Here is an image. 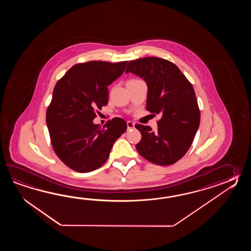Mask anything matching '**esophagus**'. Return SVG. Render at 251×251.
<instances>
[{"mask_svg":"<svg viewBox=\"0 0 251 251\" xmlns=\"http://www.w3.org/2000/svg\"><path fill=\"white\" fill-rule=\"evenodd\" d=\"M126 125H127L128 130L134 128V124H133V122H131V121H127V122H126Z\"/></svg>","mask_w":251,"mask_h":251,"instance_id":"34e87169","label":"esophagus"}]
</instances>
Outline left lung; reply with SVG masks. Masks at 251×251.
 Segmentation results:
<instances>
[{
  "instance_id": "1",
  "label": "left lung",
  "mask_w": 251,
  "mask_h": 251,
  "mask_svg": "<svg viewBox=\"0 0 251 251\" xmlns=\"http://www.w3.org/2000/svg\"><path fill=\"white\" fill-rule=\"evenodd\" d=\"M143 78L148 86L146 109L160 114L156 131L135 125L142 134L136 150L157 165L174 164L187 153L200 125V110L190 81L176 64L159 57L130 61L126 73Z\"/></svg>"
}]
</instances>
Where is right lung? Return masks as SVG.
Instances as JSON below:
<instances>
[{"instance_id":"add662e5","label":"right lung","mask_w":251,"mask_h":251,"mask_svg":"<svg viewBox=\"0 0 251 251\" xmlns=\"http://www.w3.org/2000/svg\"><path fill=\"white\" fill-rule=\"evenodd\" d=\"M127 61H90L74 65L56 82L47 109V125L53 151L77 172L101 167L126 122L115 118L101 127L93 123L97 109L108 102L107 86L122 75Z\"/></svg>"}]
</instances>
